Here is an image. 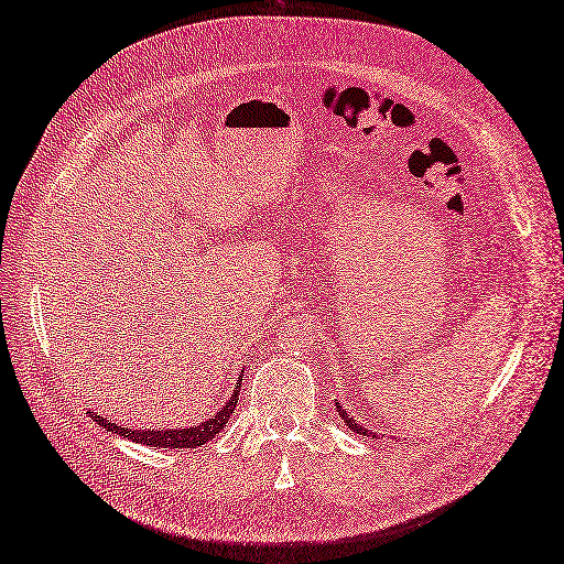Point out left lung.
<instances>
[{
    "label": "left lung",
    "mask_w": 564,
    "mask_h": 564,
    "mask_svg": "<svg viewBox=\"0 0 564 564\" xmlns=\"http://www.w3.org/2000/svg\"><path fill=\"white\" fill-rule=\"evenodd\" d=\"M336 410H338V414H340V420H343L345 424H348V429H352L355 433H359V436H371V438H377V433H371V431H367L365 426H359V424H357V420H352V416L343 410L340 402H336Z\"/></svg>",
    "instance_id": "left-lung-1"
}]
</instances>
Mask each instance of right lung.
Listing matches in <instances>:
<instances>
[{
  "instance_id": "right-lung-1",
  "label": "right lung",
  "mask_w": 564,
  "mask_h": 564,
  "mask_svg": "<svg viewBox=\"0 0 564 564\" xmlns=\"http://www.w3.org/2000/svg\"><path fill=\"white\" fill-rule=\"evenodd\" d=\"M240 381L242 377H238V386L234 388V395H230L226 400V405L221 410H216L214 416H209V420L199 422L197 426H187V429H128V426H121L117 422L107 420V416H99L97 412L88 410V414L93 416V420L105 426L107 431L111 433H119V436L133 441V443H142V445H152V447H178V451H185V447H199L205 445L207 441H212L216 433H219L228 416L234 414L236 405H238V395H240Z\"/></svg>"
}]
</instances>
